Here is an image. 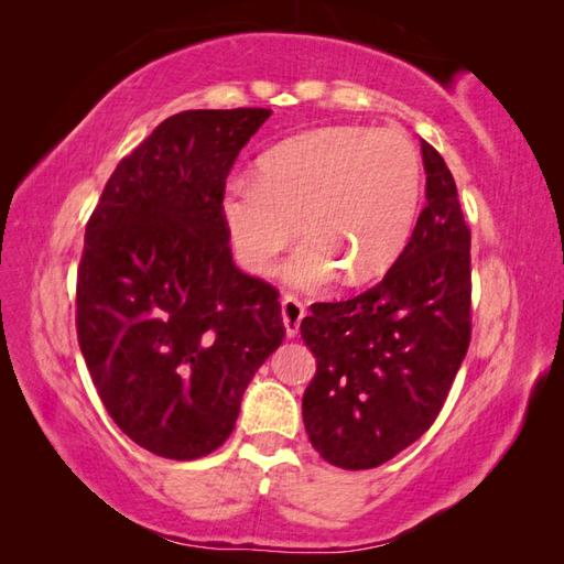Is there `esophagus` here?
Listing matches in <instances>:
<instances>
[{
	"instance_id": "34e87169",
	"label": "esophagus",
	"mask_w": 564,
	"mask_h": 564,
	"mask_svg": "<svg viewBox=\"0 0 564 564\" xmlns=\"http://www.w3.org/2000/svg\"><path fill=\"white\" fill-rule=\"evenodd\" d=\"M281 317L285 325V334H289V337H297V332H301V322L305 317V305L297 301L295 295H285L281 301Z\"/></svg>"
}]
</instances>
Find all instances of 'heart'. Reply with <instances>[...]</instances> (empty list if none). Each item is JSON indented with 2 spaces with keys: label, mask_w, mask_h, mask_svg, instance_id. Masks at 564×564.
<instances>
[{
  "label": "heart",
  "mask_w": 564,
  "mask_h": 564,
  "mask_svg": "<svg viewBox=\"0 0 564 564\" xmlns=\"http://www.w3.org/2000/svg\"><path fill=\"white\" fill-rule=\"evenodd\" d=\"M422 198V158L398 130L317 128L263 152L254 178H232L220 218L249 273L273 271L297 237L307 242L285 269L297 289H322L346 271L366 283L390 271L410 242Z\"/></svg>",
  "instance_id": "1"
}]
</instances>
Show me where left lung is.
Wrapping results in <instances>:
<instances>
[{"label":"left lung","mask_w":564,"mask_h":564,"mask_svg":"<svg viewBox=\"0 0 564 564\" xmlns=\"http://www.w3.org/2000/svg\"><path fill=\"white\" fill-rule=\"evenodd\" d=\"M426 206L386 279L315 303L301 334L317 358L303 394L313 448L344 470L394 458L434 424L470 346V227L441 154L422 140Z\"/></svg>","instance_id":"left-lung-1"}]
</instances>
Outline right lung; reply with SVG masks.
Segmentation results:
<instances>
[{
	"label": "right lung",
	"instance_id": "right-lung-1",
	"mask_svg": "<svg viewBox=\"0 0 564 564\" xmlns=\"http://www.w3.org/2000/svg\"><path fill=\"white\" fill-rule=\"evenodd\" d=\"M269 109L182 111L118 162L84 232L77 339L118 429L170 460L232 434L285 337L279 291L235 267L227 174Z\"/></svg>",
	"mask_w": 564,
	"mask_h": 564
}]
</instances>
